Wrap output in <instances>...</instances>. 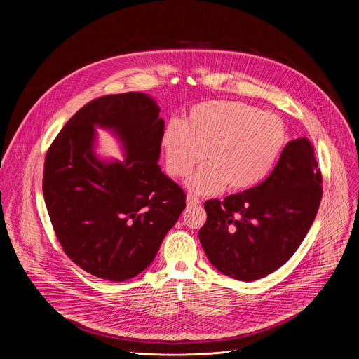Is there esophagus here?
<instances>
[{"instance_id":"esophagus-1","label":"esophagus","mask_w":359,"mask_h":359,"mask_svg":"<svg viewBox=\"0 0 359 359\" xmlns=\"http://www.w3.org/2000/svg\"><path fill=\"white\" fill-rule=\"evenodd\" d=\"M186 201H187V206H190V208H197V206H200V204H201V201L196 196H193V194H189Z\"/></svg>"}]
</instances>
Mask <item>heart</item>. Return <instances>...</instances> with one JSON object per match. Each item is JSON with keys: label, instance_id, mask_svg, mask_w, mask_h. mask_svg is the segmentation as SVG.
<instances>
[{"label": "heart", "instance_id": "obj_1", "mask_svg": "<svg viewBox=\"0 0 359 359\" xmlns=\"http://www.w3.org/2000/svg\"><path fill=\"white\" fill-rule=\"evenodd\" d=\"M283 121L238 100H208L191 107L186 121L172 118L165 125L161 144L166 169L186 176L204 151V162L187 177L197 194L224 189L241 191L262 183L273 170L285 144Z\"/></svg>", "mask_w": 359, "mask_h": 359}]
</instances>
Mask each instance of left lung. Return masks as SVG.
<instances>
[{"label":"left lung","mask_w":359,"mask_h":359,"mask_svg":"<svg viewBox=\"0 0 359 359\" xmlns=\"http://www.w3.org/2000/svg\"><path fill=\"white\" fill-rule=\"evenodd\" d=\"M323 198V175L306 137L283 149L270 176L224 200H208L198 238L210 263L238 281L284 266L309 233Z\"/></svg>","instance_id":"obj_1"}]
</instances>
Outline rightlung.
<instances>
[{
	"mask_svg": "<svg viewBox=\"0 0 359 359\" xmlns=\"http://www.w3.org/2000/svg\"><path fill=\"white\" fill-rule=\"evenodd\" d=\"M159 112L140 92L99 96L46 150L42 191L55 236L68 257L97 278L125 281L142 273L186 208V193L156 163L165 129ZM93 124L121 136L123 164L93 156Z\"/></svg>",
	"mask_w": 359,
	"mask_h": 359,
	"instance_id": "right-lung-1",
	"label": "right lung"
}]
</instances>
